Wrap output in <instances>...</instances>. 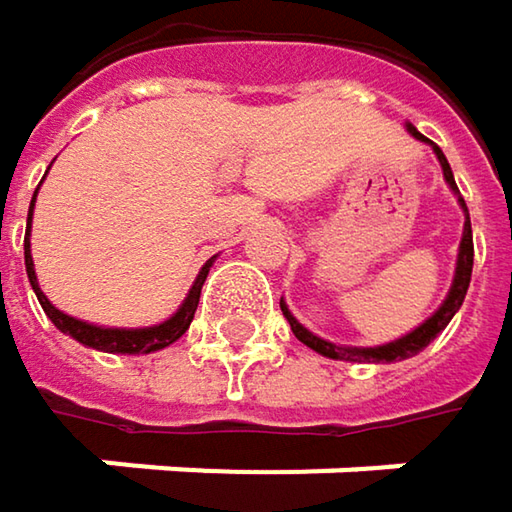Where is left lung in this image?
Segmentation results:
<instances>
[{"instance_id":"obj_1","label":"left lung","mask_w":512,"mask_h":512,"mask_svg":"<svg viewBox=\"0 0 512 512\" xmlns=\"http://www.w3.org/2000/svg\"><path fill=\"white\" fill-rule=\"evenodd\" d=\"M406 130H409V136H415L418 142H424V145H430V148H433V154H436L439 165H442L445 183L451 186V192L457 195L462 213H465V225H462L460 252H457V269H454L451 290H448L445 302H442V305H439V308H436V311H433L421 326H415V329H412V332H406L403 338L388 341V344H379V347H344V344H332V341H326V338L314 335L311 329H305V326L290 314L287 302L281 299V311H284V317H287V323H290L293 335H296L305 347H311L314 353H320V356L335 358V361H376V364H379V361H382V364H391V361H403V358L418 356L430 341H436V338L445 332V326L454 320V314L460 311L462 299H465V293H468L471 266H474V243H471V219H468V207H465V201H462L460 189H457V180H454V171H451L448 159H445V154H442V148H439L436 142H430L424 133H418L412 124H406Z\"/></svg>"}]
</instances>
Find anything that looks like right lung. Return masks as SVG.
<instances>
[{
    "mask_svg": "<svg viewBox=\"0 0 512 512\" xmlns=\"http://www.w3.org/2000/svg\"><path fill=\"white\" fill-rule=\"evenodd\" d=\"M38 189H41V186H38ZM38 189H35V198H38ZM35 198H32V204H29V231H26V240H23L26 275H29V284H32V290H35V296H38L44 314L55 323L58 332L70 335V338L79 341L82 347H91V350H100V353H115V356H148V353H156V350H165V347L174 344L177 338H183V332L189 329V323H192V317H195V308H198V299H201L204 278H207V272H210V266H213L216 257H210V260L201 266V272H198V278L192 281V287H189L186 299L180 302V308H177L168 320H162V323H156V326L115 329V326H97V323H88V320H76V317L58 311L50 299H47V293L41 290V284H38L35 260H32V243H29V237H32V210H35Z\"/></svg>",
    "mask_w": 512,
    "mask_h": 512,
    "instance_id": "add662e5",
    "label": "right lung"
}]
</instances>
